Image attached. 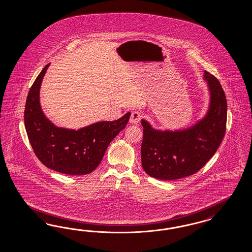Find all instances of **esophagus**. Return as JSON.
<instances>
[{"label":"esophagus","instance_id":"esophagus-1","mask_svg":"<svg viewBox=\"0 0 252 252\" xmlns=\"http://www.w3.org/2000/svg\"><path fill=\"white\" fill-rule=\"evenodd\" d=\"M141 116H142V115H141V114H140L139 112L134 111V112L131 113V115H130L129 122L131 123V124L136 125V124H137V123L140 121Z\"/></svg>","mask_w":252,"mask_h":252}]
</instances>
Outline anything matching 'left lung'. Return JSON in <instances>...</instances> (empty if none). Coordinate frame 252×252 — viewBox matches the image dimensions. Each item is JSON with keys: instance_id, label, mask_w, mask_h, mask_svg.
Masks as SVG:
<instances>
[{"instance_id": "left-lung-1", "label": "left lung", "mask_w": 252, "mask_h": 252, "mask_svg": "<svg viewBox=\"0 0 252 252\" xmlns=\"http://www.w3.org/2000/svg\"><path fill=\"white\" fill-rule=\"evenodd\" d=\"M211 92L206 116L189 128L153 129L145 120L141 143V163L150 176L176 180L194 175L206 164L221 144L226 129L227 102L218 79L204 71Z\"/></svg>"}]
</instances>
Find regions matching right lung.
Instances as JSON below:
<instances>
[{
    "instance_id": "right-lung-1",
    "label": "right lung",
    "mask_w": 252,
    "mask_h": 252,
    "mask_svg": "<svg viewBox=\"0 0 252 252\" xmlns=\"http://www.w3.org/2000/svg\"><path fill=\"white\" fill-rule=\"evenodd\" d=\"M49 64L31 86L24 119L31 147L46 167L64 175H88L99 166L111 141L124 129L130 113L115 121L95 123L78 130L55 126L39 105V89Z\"/></svg>"
}]
</instances>
